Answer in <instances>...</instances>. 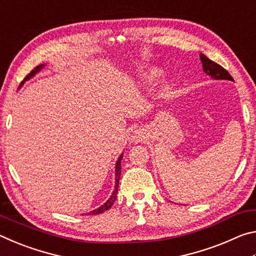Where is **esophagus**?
<instances>
[{"label":"esophagus","instance_id":"obj_1","mask_svg":"<svg viewBox=\"0 0 256 256\" xmlns=\"http://www.w3.org/2000/svg\"><path fill=\"white\" fill-rule=\"evenodd\" d=\"M138 138H140V136H138Z\"/></svg>","mask_w":256,"mask_h":256}]
</instances>
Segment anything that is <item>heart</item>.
<instances>
[{
    "label": "heart",
    "instance_id": "heart-1",
    "mask_svg": "<svg viewBox=\"0 0 256 256\" xmlns=\"http://www.w3.org/2000/svg\"><path fill=\"white\" fill-rule=\"evenodd\" d=\"M158 74H159L158 68H148V70L144 72V78H146V80H154L158 76Z\"/></svg>",
    "mask_w": 256,
    "mask_h": 256
}]
</instances>
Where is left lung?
<instances>
[{
	"mask_svg": "<svg viewBox=\"0 0 256 256\" xmlns=\"http://www.w3.org/2000/svg\"><path fill=\"white\" fill-rule=\"evenodd\" d=\"M201 60H202V66H203V70H204L206 73L211 76V78H214L216 80H232L234 81L232 76L229 74V72L224 68L222 66H219L218 63L214 62L210 58H208L206 55L201 54L200 55Z\"/></svg>",
	"mask_w": 256,
	"mask_h": 256,
	"instance_id": "obj_1",
	"label": "left lung"
}]
</instances>
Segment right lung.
<instances>
[{
	"mask_svg": "<svg viewBox=\"0 0 256 256\" xmlns=\"http://www.w3.org/2000/svg\"><path fill=\"white\" fill-rule=\"evenodd\" d=\"M42 68H44V64H40V66H37L36 68H34V70H32V72L29 73V74L26 76L24 81L30 79V78L34 76V74H36L37 72H40ZM24 81H22V82H24ZM22 82H21V84H22ZM122 158H123V154H120L118 160V162H116V170H115V174H116V177H115V178H116V180H116V182H115V190H114V192H112V196L110 198V200H108L104 206H99L98 209L94 210V211H92V212H89L88 214H102L104 211L108 210L112 204H114V202H115V200H116V196H118V182H120V172H122V166H120V162H122Z\"/></svg>",
	"mask_w": 256,
	"mask_h": 256,
	"instance_id": "add662e5",
	"label": "right lung"
}]
</instances>
